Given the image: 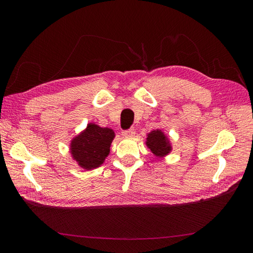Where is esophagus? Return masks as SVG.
I'll return each mask as SVG.
<instances>
[{
  "label": "esophagus",
  "instance_id": "esophagus-1",
  "mask_svg": "<svg viewBox=\"0 0 253 253\" xmlns=\"http://www.w3.org/2000/svg\"><path fill=\"white\" fill-rule=\"evenodd\" d=\"M121 135L126 137V138H131V137H133L135 135V129L134 128H129V129H126V131H124L121 133Z\"/></svg>",
  "mask_w": 253,
  "mask_h": 253
}]
</instances>
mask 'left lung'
Listing matches in <instances>:
<instances>
[{"instance_id": "obj_1", "label": "left lung", "mask_w": 253, "mask_h": 253, "mask_svg": "<svg viewBox=\"0 0 253 253\" xmlns=\"http://www.w3.org/2000/svg\"><path fill=\"white\" fill-rule=\"evenodd\" d=\"M145 145L156 157L163 158L172 152V142L169 136L163 132V129H153L147 134Z\"/></svg>"}]
</instances>
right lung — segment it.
I'll list each match as a JSON object with an SVG mask.
<instances>
[{
  "label": "right lung",
  "mask_w": 253,
  "mask_h": 253,
  "mask_svg": "<svg viewBox=\"0 0 253 253\" xmlns=\"http://www.w3.org/2000/svg\"><path fill=\"white\" fill-rule=\"evenodd\" d=\"M115 132L110 127L87 124L86 127L71 140L70 152L73 159L84 170L100 167L109 156Z\"/></svg>",
  "instance_id": "add662e5"
}]
</instances>
